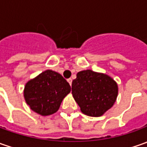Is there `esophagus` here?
Returning <instances> with one entry per match:
<instances>
[{
    "mask_svg": "<svg viewBox=\"0 0 147 147\" xmlns=\"http://www.w3.org/2000/svg\"><path fill=\"white\" fill-rule=\"evenodd\" d=\"M67 81H68V83L70 84V85H71V83H72V80L70 78V79H67Z\"/></svg>",
    "mask_w": 147,
    "mask_h": 147,
    "instance_id": "1",
    "label": "esophagus"
}]
</instances>
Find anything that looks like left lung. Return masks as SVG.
Returning a JSON list of instances; mask_svg holds the SVG:
<instances>
[{"label":"left lung","instance_id":"1","mask_svg":"<svg viewBox=\"0 0 147 147\" xmlns=\"http://www.w3.org/2000/svg\"><path fill=\"white\" fill-rule=\"evenodd\" d=\"M71 94L82 113L98 117L114 105L118 85L106 74L85 70L76 74L71 84Z\"/></svg>","mask_w":147,"mask_h":147}]
</instances>
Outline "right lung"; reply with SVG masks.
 <instances>
[{"label":"right lung","instance_id":"add662e5","mask_svg":"<svg viewBox=\"0 0 147 147\" xmlns=\"http://www.w3.org/2000/svg\"><path fill=\"white\" fill-rule=\"evenodd\" d=\"M70 92V84L60 74L46 70L26 84L23 96L33 111L45 116L57 112Z\"/></svg>","mask_w":147,"mask_h":147}]
</instances>
